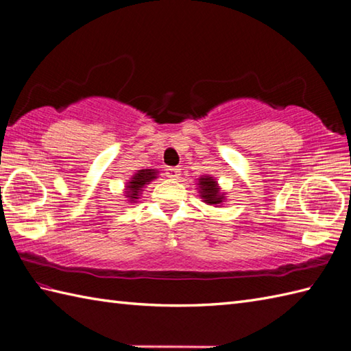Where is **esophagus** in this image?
<instances>
[{
  "label": "esophagus",
  "instance_id": "1",
  "mask_svg": "<svg viewBox=\"0 0 351 351\" xmlns=\"http://www.w3.org/2000/svg\"><path fill=\"white\" fill-rule=\"evenodd\" d=\"M181 175V170L176 169V167H167L166 169V176L170 178V180H176V178H180Z\"/></svg>",
  "mask_w": 351,
  "mask_h": 351
}]
</instances>
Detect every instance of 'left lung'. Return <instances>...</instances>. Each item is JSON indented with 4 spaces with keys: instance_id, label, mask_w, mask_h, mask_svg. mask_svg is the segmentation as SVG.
<instances>
[{
    "instance_id": "obj_1",
    "label": "left lung",
    "mask_w": 351,
    "mask_h": 351,
    "mask_svg": "<svg viewBox=\"0 0 351 351\" xmlns=\"http://www.w3.org/2000/svg\"><path fill=\"white\" fill-rule=\"evenodd\" d=\"M199 185H200L199 187L200 197L205 199L206 204L219 205V204H221V200L225 199V195L220 193L219 185L213 180V178H208V176L200 178Z\"/></svg>"
}]
</instances>
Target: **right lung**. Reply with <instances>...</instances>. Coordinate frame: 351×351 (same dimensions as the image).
Wrapping results in <instances>:
<instances>
[{"instance_id":"right-lung-1","label":"right lung","mask_w":351,"mask_h":351,"mask_svg":"<svg viewBox=\"0 0 351 351\" xmlns=\"http://www.w3.org/2000/svg\"><path fill=\"white\" fill-rule=\"evenodd\" d=\"M156 178V170L154 169H143V170H138V173L134 175L132 180L126 185V197H130V200H136L138 199V195L141 189L145 187L146 184L151 182L152 180Z\"/></svg>"}]
</instances>
